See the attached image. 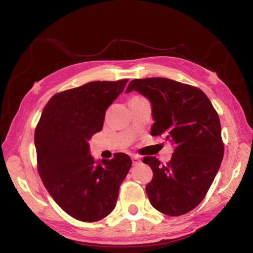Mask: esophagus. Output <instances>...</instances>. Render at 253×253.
<instances>
[{
	"instance_id": "1",
	"label": "esophagus",
	"mask_w": 253,
	"mask_h": 253,
	"mask_svg": "<svg viewBox=\"0 0 253 253\" xmlns=\"http://www.w3.org/2000/svg\"><path fill=\"white\" fill-rule=\"evenodd\" d=\"M132 162H133V165L136 166V165L140 164L141 159H140V157L138 155H132Z\"/></svg>"
}]
</instances>
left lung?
<instances>
[{
	"instance_id": "1",
	"label": "left lung",
	"mask_w": 253,
	"mask_h": 253,
	"mask_svg": "<svg viewBox=\"0 0 253 253\" xmlns=\"http://www.w3.org/2000/svg\"><path fill=\"white\" fill-rule=\"evenodd\" d=\"M132 90L152 105L151 135H165L174 148L166 166L156 157L143 158L153 171L145 192L156 210L182 215L204 200L223 160L218 115L203 90L168 78L132 80L126 93Z\"/></svg>"
}]
</instances>
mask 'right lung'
Wrapping results in <instances>:
<instances>
[{
    "label": "right lung",
    "instance_id": "right-lung-1",
    "mask_svg": "<svg viewBox=\"0 0 253 253\" xmlns=\"http://www.w3.org/2000/svg\"><path fill=\"white\" fill-rule=\"evenodd\" d=\"M126 82L91 81L56 94L44 106L36 127L41 179L53 201L76 219L91 223L108 216L132 167L125 153L95 162L88 143L102 129L106 109Z\"/></svg>",
    "mask_w": 253,
    "mask_h": 253
}]
</instances>
